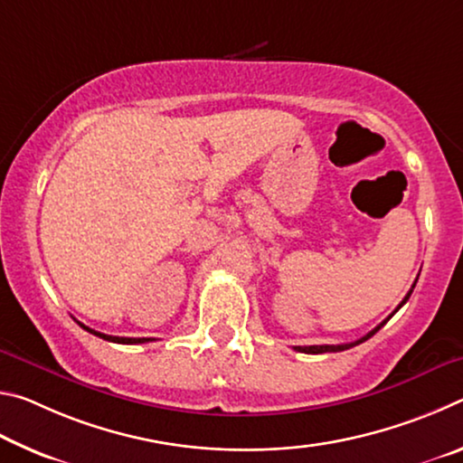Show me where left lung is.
I'll use <instances>...</instances> for the list:
<instances>
[{"instance_id":"8db88e82","label":"left lung","mask_w":463,"mask_h":463,"mask_svg":"<svg viewBox=\"0 0 463 463\" xmlns=\"http://www.w3.org/2000/svg\"><path fill=\"white\" fill-rule=\"evenodd\" d=\"M414 284H417V281H414ZM412 288H414V286H412ZM412 288H411V292L404 296V300H402L401 304H398V308H401L402 304H406V300H409L411 294H412ZM398 308H396L394 312H398ZM394 312H392V315H394ZM392 315H390V317H392ZM390 317H388L386 320H383V323H380L378 326H375L373 331H370L367 335H364L362 339H357V341H354V343H345V345H310V347H294V349H296V351H300V354H336V351H345V349H349V347H355V345L367 341V339H370V336H373L375 333H378L380 328L388 323Z\"/></svg>"}]
</instances>
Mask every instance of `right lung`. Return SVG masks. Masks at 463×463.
<instances>
[{"label":"right lung","mask_w":463,"mask_h":463,"mask_svg":"<svg viewBox=\"0 0 463 463\" xmlns=\"http://www.w3.org/2000/svg\"><path fill=\"white\" fill-rule=\"evenodd\" d=\"M81 325V323H80ZM85 331L88 333H91V335H96V336H99V339H104V341H112V343H122V345H138V343H148V341H153V339H146V336H140V339H135V336H112V335H104V333H98V331H93V328H90V326H85V325H81Z\"/></svg>","instance_id":"right-lung-1"}]
</instances>
